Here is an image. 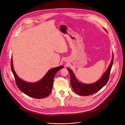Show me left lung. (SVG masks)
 <instances>
[{"label": "left lung", "mask_w": 125, "mask_h": 125, "mask_svg": "<svg viewBox=\"0 0 125 125\" xmlns=\"http://www.w3.org/2000/svg\"><path fill=\"white\" fill-rule=\"evenodd\" d=\"M105 30L106 31L105 29ZM113 60H114V55L113 53L112 60L107 69L99 80L94 83L87 84L79 82L73 72L69 68H68L67 70H68L70 74L71 85L74 91L77 95L83 96H88L98 92L108 82L113 63Z\"/></svg>", "instance_id": "obj_1"}]
</instances>
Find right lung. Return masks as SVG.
Wrapping results in <instances>:
<instances>
[{"instance_id": "1", "label": "right lung", "mask_w": 125, "mask_h": 125, "mask_svg": "<svg viewBox=\"0 0 125 125\" xmlns=\"http://www.w3.org/2000/svg\"><path fill=\"white\" fill-rule=\"evenodd\" d=\"M12 60V57L11 68L18 88L22 92L27 96L36 99L44 98L50 94L56 73L64 68L63 66H60L51 69L39 81L36 82H29L22 80L17 75L14 69Z\"/></svg>"}]
</instances>
